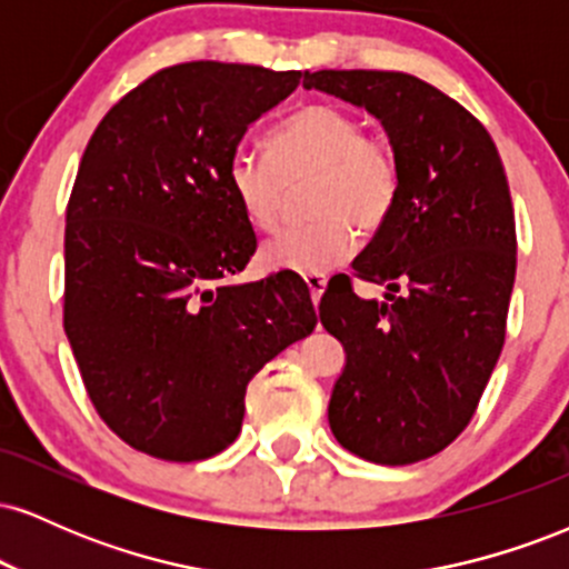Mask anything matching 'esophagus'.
Returning a JSON list of instances; mask_svg holds the SVG:
<instances>
[{"label":"esophagus","instance_id":"esophagus-1","mask_svg":"<svg viewBox=\"0 0 569 569\" xmlns=\"http://www.w3.org/2000/svg\"><path fill=\"white\" fill-rule=\"evenodd\" d=\"M305 283H307V291H310L312 305L318 307V302H321V297H323V291H326V283H329V280H326L323 276H307Z\"/></svg>","mask_w":569,"mask_h":569}]
</instances>
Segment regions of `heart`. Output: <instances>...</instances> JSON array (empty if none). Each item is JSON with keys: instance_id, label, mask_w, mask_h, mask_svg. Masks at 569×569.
Instances as JSON below:
<instances>
[{"instance_id": "b5f03b06", "label": "heart", "mask_w": 569, "mask_h": 569, "mask_svg": "<svg viewBox=\"0 0 569 569\" xmlns=\"http://www.w3.org/2000/svg\"><path fill=\"white\" fill-rule=\"evenodd\" d=\"M267 158L234 152L227 189L257 232H276L291 189L307 187L316 221L278 234L262 248L264 264L321 276L356 248V230L377 232L401 194V158L390 139L363 133V122L337 103L297 109L267 133Z\"/></svg>"}]
</instances>
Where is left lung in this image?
I'll return each instance as SVG.
<instances>
[{"instance_id":"left-lung-1","label":"left lung","mask_w":569,"mask_h":569,"mask_svg":"<svg viewBox=\"0 0 569 569\" xmlns=\"http://www.w3.org/2000/svg\"><path fill=\"white\" fill-rule=\"evenodd\" d=\"M302 84L375 114L401 158L393 213L352 262V276L388 289L385 302L337 276L318 312L348 352L331 433L363 460L409 466L466 430L506 342L516 276L506 171L487 128L417 77L323 69Z\"/></svg>"}]
</instances>
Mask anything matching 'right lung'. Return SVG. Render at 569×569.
<instances>
[{
	"mask_svg": "<svg viewBox=\"0 0 569 569\" xmlns=\"http://www.w3.org/2000/svg\"><path fill=\"white\" fill-rule=\"evenodd\" d=\"M299 80L219 61L160 69L84 147L63 329L101 420L143 455L192 462L230 447L251 377L316 329L310 291L289 272L227 283L257 251L227 162Z\"/></svg>",
	"mask_w": 569,
	"mask_h": 569,
	"instance_id": "obj_1",
	"label": "right lung"
}]
</instances>
